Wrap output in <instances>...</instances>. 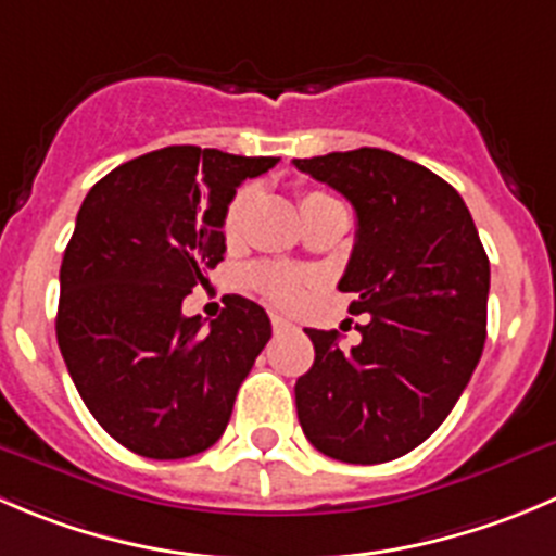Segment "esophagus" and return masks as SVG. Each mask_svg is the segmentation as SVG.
Segmentation results:
<instances>
[{
	"mask_svg": "<svg viewBox=\"0 0 556 556\" xmlns=\"http://www.w3.org/2000/svg\"><path fill=\"white\" fill-rule=\"evenodd\" d=\"M271 326H274V333H285V331H293V323L290 320H285V317H279V315H274L271 317Z\"/></svg>",
	"mask_w": 556,
	"mask_h": 556,
	"instance_id": "obj_1",
	"label": "esophagus"
}]
</instances>
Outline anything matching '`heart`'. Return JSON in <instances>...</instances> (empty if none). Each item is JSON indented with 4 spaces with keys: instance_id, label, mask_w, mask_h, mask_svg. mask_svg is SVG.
I'll use <instances>...</instances> for the list:
<instances>
[{
    "instance_id": "heart-1",
    "label": "heart",
    "mask_w": 556,
    "mask_h": 556,
    "mask_svg": "<svg viewBox=\"0 0 556 556\" xmlns=\"http://www.w3.org/2000/svg\"><path fill=\"white\" fill-rule=\"evenodd\" d=\"M252 190L250 187H241L233 198H230L228 208H225V219H223V233L228 244L239 241L241 230H244V219L247 212L252 206ZM317 203H339L333 201L331 195L326 192H304L301 195V208L306 206H317ZM252 288L257 293L266 295L271 304L282 306V309H295V306L304 304L309 299V290L315 285V274H309L306 268H295V266H277V263H263V266L250 268L247 274Z\"/></svg>"
}]
</instances>
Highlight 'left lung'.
I'll list each match as a JSON object with an SVG mask.
<instances>
[{
    "label": "left lung",
    "instance_id": "1",
    "mask_svg": "<svg viewBox=\"0 0 556 556\" xmlns=\"http://www.w3.org/2000/svg\"><path fill=\"white\" fill-rule=\"evenodd\" d=\"M342 192L358 230L342 293L369 315L361 342L306 328L315 364L295 380L306 440L348 465H380L424 443L448 418L486 342L489 257L459 192L386 149L293 160Z\"/></svg>",
    "mask_w": 556,
    "mask_h": 556
}]
</instances>
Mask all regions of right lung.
<instances>
[{"mask_svg":"<svg viewBox=\"0 0 556 556\" xmlns=\"http://www.w3.org/2000/svg\"><path fill=\"white\" fill-rule=\"evenodd\" d=\"M274 165L168 147L113 168L80 203L59 271V350L97 424L132 454L212 448L271 339L266 309L244 295H225L208 326L181 301L223 261L236 187Z\"/></svg>","mask_w":556,"mask_h":556,"instance_id":"1","label":"right lung"}]
</instances>
